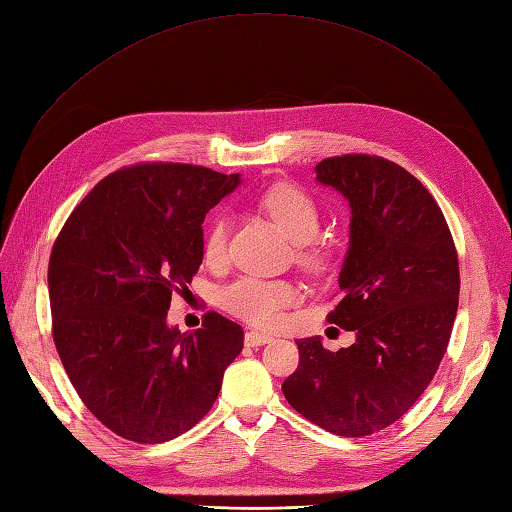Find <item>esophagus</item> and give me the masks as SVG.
Wrapping results in <instances>:
<instances>
[{
  "label": "esophagus",
  "mask_w": 512,
  "mask_h": 512,
  "mask_svg": "<svg viewBox=\"0 0 512 512\" xmlns=\"http://www.w3.org/2000/svg\"><path fill=\"white\" fill-rule=\"evenodd\" d=\"M271 335H267V333H260V331H245V344L247 346H265V344H269L271 342Z\"/></svg>",
  "instance_id": "34e87169"
}]
</instances>
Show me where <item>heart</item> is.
<instances>
[{
	"label": "heart",
	"mask_w": 512,
	"mask_h": 512,
	"mask_svg": "<svg viewBox=\"0 0 512 512\" xmlns=\"http://www.w3.org/2000/svg\"><path fill=\"white\" fill-rule=\"evenodd\" d=\"M258 207L284 228L286 235L303 243L299 250L301 265L320 269L327 262V250L312 243L318 235L322 213L314 196L297 183H275L256 198ZM230 218L215 213L203 235V258L207 265L220 267L228 258ZM299 299V288L284 280H265V277L243 275L220 290V305L228 314L237 316L256 327H275L282 320L284 309Z\"/></svg>",
	"instance_id": "heart-1"
}]
</instances>
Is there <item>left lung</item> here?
Here are the masks:
<instances>
[{
  "label": "left lung",
  "instance_id": "1",
  "mask_svg": "<svg viewBox=\"0 0 512 512\" xmlns=\"http://www.w3.org/2000/svg\"><path fill=\"white\" fill-rule=\"evenodd\" d=\"M316 179L352 211L342 297L327 320L354 331L331 352L299 339L282 391L307 421L344 438L393 425L436 376L459 305V260L436 198L406 168L367 153L324 158Z\"/></svg>",
  "mask_w": 512,
  "mask_h": 512
}]
</instances>
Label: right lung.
Here are the masks:
<instances>
[{
	"label": "right lung",
	"instance_id": "obj_1",
	"mask_svg": "<svg viewBox=\"0 0 512 512\" xmlns=\"http://www.w3.org/2000/svg\"><path fill=\"white\" fill-rule=\"evenodd\" d=\"M239 175L143 162L104 177L53 243V342L87 410L117 436L160 444L192 429L243 350V329L218 312L181 333L166 324L173 292L203 262L209 209Z\"/></svg>",
	"mask_w": 512,
	"mask_h": 512
}]
</instances>
